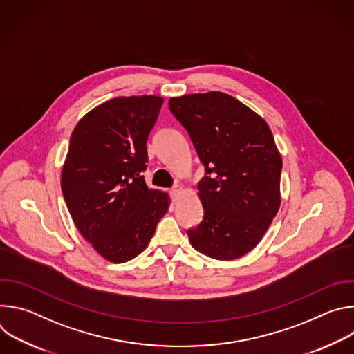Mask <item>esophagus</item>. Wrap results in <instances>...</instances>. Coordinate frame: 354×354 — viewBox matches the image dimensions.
<instances>
[{
  "instance_id": "1",
  "label": "esophagus",
  "mask_w": 354,
  "mask_h": 354,
  "mask_svg": "<svg viewBox=\"0 0 354 354\" xmlns=\"http://www.w3.org/2000/svg\"><path fill=\"white\" fill-rule=\"evenodd\" d=\"M183 190H185V189H183L182 186H179V185H178V186H175V187L171 190V196H172V198H174V200H178V198L180 197V194L183 193Z\"/></svg>"
}]
</instances>
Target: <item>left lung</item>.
I'll use <instances>...</instances> for the list:
<instances>
[{
    "label": "left lung",
    "instance_id": "8db88e82",
    "mask_svg": "<svg viewBox=\"0 0 354 354\" xmlns=\"http://www.w3.org/2000/svg\"><path fill=\"white\" fill-rule=\"evenodd\" d=\"M207 176L197 185L203 221L187 230L190 245L209 258L238 259L254 249L280 209L281 156L257 112L212 91L169 99Z\"/></svg>",
    "mask_w": 354,
    "mask_h": 354
}]
</instances>
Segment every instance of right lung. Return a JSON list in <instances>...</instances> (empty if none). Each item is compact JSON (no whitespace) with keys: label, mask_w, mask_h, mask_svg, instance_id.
Returning a JSON list of instances; mask_svg holds the SVG:
<instances>
[{"label":"right lung","mask_w":354,"mask_h":354,"mask_svg":"<svg viewBox=\"0 0 354 354\" xmlns=\"http://www.w3.org/2000/svg\"><path fill=\"white\" fill-rule=\"evenodd\" d=\"M164 97H113L75 126L62 171V190L80 234L113 263L148 246L171 205L168 193L148 189L147 138Z\"/></svg>","instance_id":"add662e5"}]
</instances>
